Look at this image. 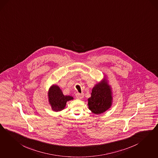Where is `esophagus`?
Masks as SVG:
<instances>
[{
  "instance_id": "obj_1",
  "label": "esophagus",
  "mask_w": 158,
  "mask_h": 158,
  "mask_svg": "<svg viewBox=\"0 0 158 158\" xmlns=\"http://www.w3.org/2000/svg\"><path fill=\"white\" fill-rule=\"evenodd\" d=\"M76 97L77 99H82L84 98V94H80V93H77L76 94Z\"/></svg>"
}]
</instances>
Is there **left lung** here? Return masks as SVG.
Returning <instances> with one entry per match:
<instances>
[{"label":"left lung","instance_id":"1","mask_svg":"<svg viewBox=\"0 0 158 158\" xmlns=\"http://www.w3.org/2000/svg\"><path fill=\"white\" fill-rule=\"evenodd\" d=\"M112 101V92L107 82H99L92 90L91 97L88 99L89 109L95 114H101L111 106Z\"/></svg>","mask_w":158,"mask_h":158}]
</instances>
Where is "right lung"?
Returning <instances> with one entry per match:
<instances>
[{
	"label": "right lung",
	"mask_w": 158,
	"mask_h": 158,
	"mask_svg": "<svg viewBox=\"0 0 158 158\" xmlns=\"http://www.w3.org/2000/svg\"><path fill=\"white\" fill-rule=\"evenodd\" d=\"M48 97L52 109L55 112L63 110L66 106V102L73 99L72 97L64 95L60 88L55 85L49 89Z\"/></svg>",
	"instance_id": "right-lung-1"
}]
</instances>
